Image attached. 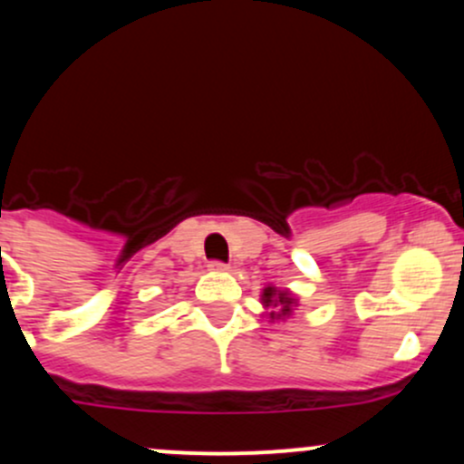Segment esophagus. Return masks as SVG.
Returning a JSON list of instances; mask_svg holds the SVG:
<instances>
[{"instance_id": "esophagus-1", "label": "esophagus", "mask_w": 464, "mask_h": 464, "mask_svg": "<svg viewBox=\"0 0 464 464\" xmlns=\"http://www.w3.org/2000/svg\"><path fill=\"white\" fill-rule=\"evenodd\" d=\"M209 270H214V273H227L228 266L222 264V262H211L209 264Z\"/></svg>"}]
</instances>
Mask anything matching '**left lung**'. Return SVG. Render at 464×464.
Segmentation results:
<instances>
[{
	"label": "left lung",
	"instance_id": "8db88e82",
	"mask_svg": "<svg viewBox=\"0 0 464 464\" xmlns=\"http://www.w3.org/2000/svg\"><path fill=\"white\" fill-rule=\"evenodd\" d=\"M262 305L266 310H270L266 316L275 323V321H284V318L290 316L292 310L299 305V299H296L290 290H279V287L275 285H266L262 292Z\"/></svg>",
	"mask_w": 464,
	"mask_h": 464
}]
</instances>
